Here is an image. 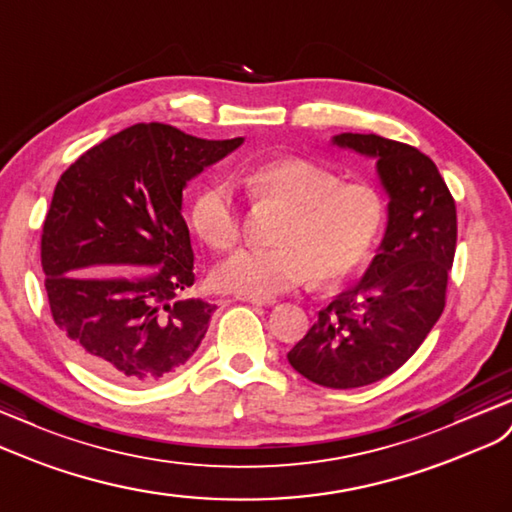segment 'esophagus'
<instances>
[{"instance_id": "1", "label": "esophagus", "mask_w": 512, "mask_h": 512, "mask_svg": "<svg viewBox=\"0 0 512 512\" xmlns=\"http://www.w3.org/2000/svg\"><path fill=\"white\" fill-rule=\"evenodd\" d=\"M238 298L251 305H274L272 298H255V296H238Z\"/></svg>"}]
</instances>
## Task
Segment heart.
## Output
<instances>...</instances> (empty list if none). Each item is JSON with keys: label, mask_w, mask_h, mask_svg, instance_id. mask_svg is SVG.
<instances>
[{"label": "heart", "mask_w": 512, "mask_h": 512, "mask_svg": "<svg viewBox=\"0 0 512 512\" xmlns=\"http://www.w3.org/2000/svg\"><path fill=\"white\" fill-rule=\"evenodd\" d=\"M251 199L277 207L281 218L274 248H246L220 261L212 283L238 296L272 298L313 277L333 285L355 274L381 238L387 205L370 183L342 181L331 168L303 157H279L242 168ZM190 222L216 251L242 238V209L233 181L214 177L196 190Z\"/></svg>", "instance_id": "1"}]
</instances>
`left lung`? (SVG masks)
Segmentation results:
<instances>
[{
	"instance_id": "8db88e82",
	"label": "left lung",
	"mask_w": 512,
	"mask_h": 512,
	"mask_svg": "<svg viewBox=\"0 0 512 512\" xmlns=\"http://www.w3.org/2000/svg\"><path fill=\"white\" fill-rule=\"evenodd\" d=\"M333 142L376 157L389 222L363 279L318 313L287 361L311 383L355 389L402 368L443 313L456 205L435 162L411 144L376 134H339Z\"/></svg>"
}]
</instances>
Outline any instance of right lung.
Wrapping results in <instances>:
<instances>
[{
    "instance_id": "right-lung-1",
    "label": "right lung",
    "mask_w": 512,
    "mask_h": 512,
    "mask_svg": "<svg viewBox=\"0 0 512 512\" xmlns=\"http://www.w3.org/2000/svg\"><path fill=\"white\" fill-rule=\"evenodd\" d=\"M242 140L138 123L60 175L41 233L45 290L51 318L90 370L151 385L203 342L216 305L181 298L194 283L181 192Z\"/></svg>"
}]
</instances>
